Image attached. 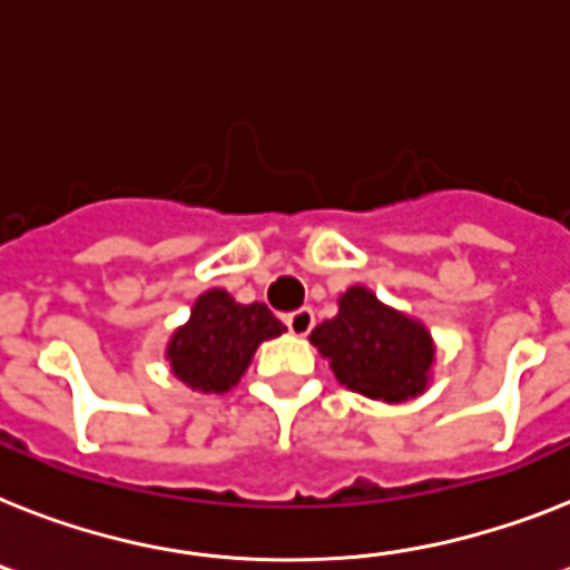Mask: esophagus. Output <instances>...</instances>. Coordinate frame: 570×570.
<instances>
[{"instance_id":"esophagus-1","label":"esophagus","mask_w":570,"mask_h":570,"mask_svg":"<svg viewBox=\"0 0 570 570\" xmlns=\"http://www.w3.org/2000/svg\"><path fill=\"white\" fill-rule=\"evenodd\" d=\"M285 326L291 328V335L305 337L314 328V312L308 305H303V308H296V312H291L288 317H285Z\"/></svg>"}]
</instances>
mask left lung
Wrapping results in <instances>:
<instances>
[{"label":"left lung","mask_w":570,"mask_h":570,"mask_svg":"<svg viewBox=\"0 0 570 570\" xmlns=\"http://www.w3.org/2000/svg\"><path fill=\"white\" fill-rule=\"evenodd\" d=\"M312 343L341 384L381 402H404L422 393L434 361L425 328L381 305L366 288L346 291L337 317L320 323Z\"/></svg>","instance_id":"8db88e82"}]
</instances>
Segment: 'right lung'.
Instances as JSON below:
<instances>
[{
    "instance_id": "add662e5",
    "label": "right lung",
    "mask_w": 570,
    "mask_h": 570,
    "mask_svg": "<svg viewBox=\"0 0 570 570\" xmlns=\"http://www.w3.org/2000/svg\"><path fill=\"white\" fill-rule=\"evenodd\" d=\"M285 332L271 308L262 303H235L227 291L197 296L189 323L177 328L168 343L174 375L191 390L227 393L238 384L262 341Z\"/></svg>"
}]
</instances>
